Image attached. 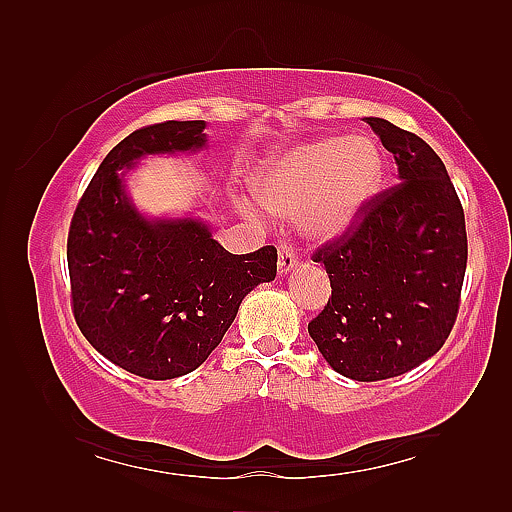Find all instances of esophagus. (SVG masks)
Listing matches in <instances>:
<instances>
[{"instance_id":"obj_1","label":"esophagus","mask_w":512,"mask_h":512,"mask_svg":"<svg viewBox=\"0 0 512 512\" xmlns=\"http://www.w3.org/2000/svg\"><path fill=\"white\" fill-rule=\"evenodd\" d=\"M297 262H299L297 250L292 248V244H288V242H281V244H279V262H277V266H279V273H281V275L290 273V270L297 266Z\"/></svg>"}]
</instances>
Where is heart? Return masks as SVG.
<instances>
[{"label": "heart", "instance_id": "heart-1", "mask_svg": "<svg viewBox=\"0 0 512 512\" xmlns=\"http://www.w3.org/2000/svg\"><path fill=\"white\" fill-rule=\"evenodd\" d=\"M383 182V156L367 136H323L266 160L250 187L268 211L334 239L361 220Z\"/></svg>", "mask_w": 512, "mask_h": 512}]
</instances>
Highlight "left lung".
<instances>
[{"mask_svg": "<svg viewBox=\"0 0 512 512\" xmlns=\"http://www.w3.org/2000/svg\"><path fill=\"white\" fill-rule=\"evenodd\" d=\"M365 123L394 154L400 184L312 255L332 299L308 332L334 372L374 383L418 367L449 339L469 248L460 198L436 151L385 118Z\"/></svg>", "mask_w": 512, "mask_h": 512, "instance_id": "obj_1", "label": "left lung"}]
</instances>
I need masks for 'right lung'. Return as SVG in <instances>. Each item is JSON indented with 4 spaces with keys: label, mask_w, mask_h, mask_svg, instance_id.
<instances>
[{
    "label": "right lung",
    "mask_w": 512,
    "mask_h": 512,
    "mask_svg": "<svg viewBox=\"0 0 512 512\" xmlns=\"http://www.w3.org/2000/svg\"><path fill=\"white\" fill-rule=\"evenodd\" d=\"M204 127L167 121L129 134L101 162L70 224L76 325L107 361L151 380L198 369L242 299L277 275L275 246L233 255L202 220L145 217L127 195L123 169L145 156L200 151Z\"/></svg>",
    "instance_id": "obj_1"
}]
</instances>
